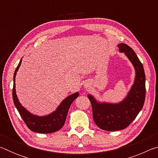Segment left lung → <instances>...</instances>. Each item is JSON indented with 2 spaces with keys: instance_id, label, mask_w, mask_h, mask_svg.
<instances>
[{
  "instance_id": "left-lung-1",
  "label": "left lung",
  "mask_w": 158,
  "mask_h": 158,
  "mask_svg": "<svg viewBox=\"0 0 158 158\" xmlns=\"http://www.w3.org/2000/svg\"><path fill=\"white\" fill-rule=\"evenodd\" d=\"M119 52L124 53L135 69V79L123 100L119 103L99 102L91 95H88L92 105L95 124L106 131L123 130L129 126L142 109L146 96V77L142 63L132 48L118 44Z\"/></svg>"
}]
</instances>
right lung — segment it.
Instances as JSON below:
<instances>
[{
	"label": "right lung",
	"mask_w": 158,
	"mask_h": 158,
	"mask_svg": "<svg viewBox=\"0 0 158 158\" xmlns=\"http://www.w3.org/2000/svg\"><path fill=\"white\" fill-rule=\"evenodd\" d=\"M21 60H22V58L21 59L19 63L16 68L14 77H13L14 85H13L12 90V98L16 108L23 118V121L25 122L26 125L33 132L37 133H52L56 132L60 128H62L65 124L67 114H68L71 104L78 97L79 93H74V94L69 95L68 97L64 99L62 102L57 107L56 110L53 111L52 113L49 115L39 116L32 114L21 105L17 98V96L16 95L15 77L19 68L21 65Z\"/></svg>",
	"instance_id": "obj_1"
}]
</instances>
